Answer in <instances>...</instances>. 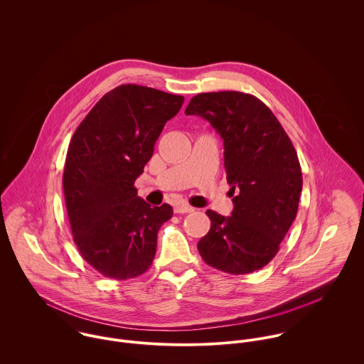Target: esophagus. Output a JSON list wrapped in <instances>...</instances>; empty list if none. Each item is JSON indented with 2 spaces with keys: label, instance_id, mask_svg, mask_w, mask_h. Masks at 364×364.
Listing matches in <instances>:
<instances>
[{
  "label": "esophagus",
  "instance_id": "34e87169",
  "mask_svg": "<svg viewBox=\"0 0 364 364\" xmlns=\"http://www.w3.org/2000/svg\"><path fill=\"white\" fill-rule=\"evenodd\" d=\"M173 210H175V213H192V211H195V208L192 206H188V205H176Z\"/></svg>",
  "mask_w": 364,
  "mask_h": 364
}]
</instances>
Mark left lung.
Segmentation results:
<instances>
[{
    "mask_svg": "<svg viewBox=\"0 0 364 364\" xmlns=\"http://www.w3.org/2000/svg\"><path fill=\"white\" fill-rule=\"evenodd\" d=\"M186 114L210 122L224 144V168L231 185L230 217L208 210V234L198 242L200 257L218 270L244 274L266 266L293 224L303 175L291 140L254 95L221 91L198 94Z\"/></svg>",
    "mask_w": 364,
    "mask_h": 364,
    "instance_id": "left-lung-1",
    "label": "left lung"
}]
</instances>
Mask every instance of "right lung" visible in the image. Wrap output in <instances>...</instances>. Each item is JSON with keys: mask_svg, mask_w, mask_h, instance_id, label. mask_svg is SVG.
<instances>
[{"mask_svg": "<svg viewBox=\"0 0 364 364\" xmlns=\"http://www.w3.org/2000/svg\"><path fill=\"white\" fill-rule=\"evenodd\" d=\"M183 101L143 85H119L90 110L70 141L63 189L71 232L81 257L105 277L133 279L153 263L156 234L173 211L166 203H146L134 181Z\"/></svg>", "mask_w": 364, "mask_h": 364, "instance_id": "obj_1", "label": "right lung"}]
</instances>
